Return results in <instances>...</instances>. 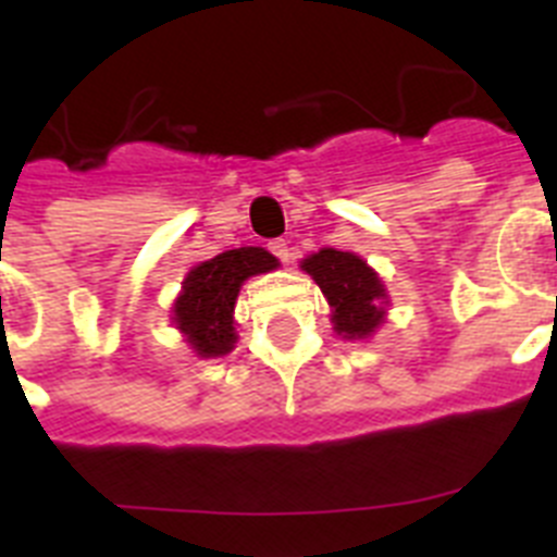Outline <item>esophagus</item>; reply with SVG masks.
<instances>
[{
    "label": "esophagus",
    "mask_w": 557,
    "mask_h": 557,
    "mask_svg": "<svg viewBox=\"0 0 557 557\" xmlns=\"http://www.w3.org/2000/svg\"><path fill=\"white\" fill-rule=\"evenodd\" d=\"M268 248H270V253H273L275 259H278V262H284V264L289 262V245L284 243V239H273V243H270Z\"/></svg>",
    "instance_id": "34e87169"
}]
</instances>
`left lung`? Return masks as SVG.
Instances as JSON below:
<instances>
[{"label":"left lung","mask_w":557,"mask_h":557,"mask_svg":"<svg viewBox=\"0 0 557 557\" xmlns=\"http://www.w3.org/2000/svg\"><path fill=\"white\" fill-rule=\"evenodd\" d=\"M304 273L321 287L332 326L343 339H368L387 321V289L376 270L351 250L321 248L301 259Z\"/></svg>","instance_id":"left-lung-1"}]
</instances>
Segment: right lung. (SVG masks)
I'll return each instance as SVG.
<instances>
[{"instance_id": "add662e5", "label": "right lung", "mask_w": 557, "mask_h": 557, "mask_svg": "<svg viewBox=\"0 0 557 557\" xmlns=\"http://www.w3.org/2000/svg\"><path fill=\"white\" fill-rule=\"evenodd\" d=\"M278 268L270 250L234 248L195 264L181 282V293L172 304V323L184 334L191 354L200 359L225 357L234 351L236 295L250 275H262Z\"/></svg>"}]
</instances>
